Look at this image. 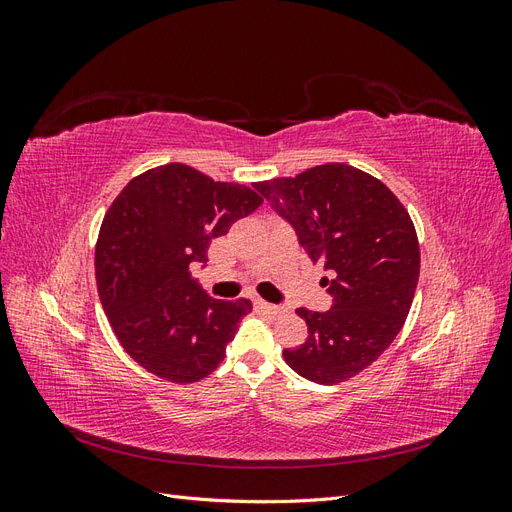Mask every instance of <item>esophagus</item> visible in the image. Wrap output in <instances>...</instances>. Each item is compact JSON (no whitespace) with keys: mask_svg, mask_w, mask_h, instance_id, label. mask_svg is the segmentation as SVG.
<instances>
[{"mask_svg":"<svg viewBox=\"0 0 512 512\" xmlns=\"http://www.w3.org/2000/svg\"><path fill=\"white\" fill-rule=\"evenodd\" d=\"M254 309L256 312H262V314H271V316H277L284 312V307L280 305H273L269 301H262V299H254Z\"/></svg>","mask_w":512,"mask_h":512,"instance_id":"1","label":"esophagus"}]
</instances>
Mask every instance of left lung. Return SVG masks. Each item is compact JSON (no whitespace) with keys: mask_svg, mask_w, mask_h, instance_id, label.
<instances>
[{"mask_svg":"<svg viewBox=\"0 0 512 512\" xmlns=\"http://www.w3.org/2000/svg\"><path fill=\"white\" fill-rule=\"evenodd\" d=\"M254 188L294 228L312 262L335 273L331 282L324 277L333 307L297 309L307 339L286 348L284 361L312 382H346L393 344L410 312L421 250L408 209L380 179L342 162Z\"/></svg>","mask_w":512,"mask_h":512,"instance_id":"obj_1","label":"left lung"}]
</instances>
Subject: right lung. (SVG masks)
Here are the masks:
<instances>
[{"label":"right lung","instance_id":"obj_1","mask_svg":"<svg viewBox=\"0 0 512 512\" xmlns=\"http://www.w3.org/2000/svg\"><path fill=\"white\" fill-rule=\"evenodd\" d=\"M260 205L247 185L179 162L134 177L113 200L96 243L98 292L119 344L149 374L188 384L224 361L252 303L209 297L190 267Z\"/></svg>","mask_w":512,"mask_h":512}]
</instances>
